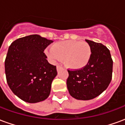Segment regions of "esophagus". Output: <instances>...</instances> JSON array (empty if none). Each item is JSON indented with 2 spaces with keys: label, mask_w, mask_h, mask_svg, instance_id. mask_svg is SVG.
<instances>
[{
  "label": "esophagus",
  "mask_w": 125,
  "mask_h": 125,
  "mask_svg": "<svg viewBox=\"0 0 125 125\" xmlns=\"http://www.w3.org/2000/svg\"><path fill=\"white\" fill-rule=\"evenodd\" d=\"M63 67L62 66V65H57V71H59L60 70H61V69H62Z\"/></svg>",
  "instance_id": "obj_1"
}]
</instances>
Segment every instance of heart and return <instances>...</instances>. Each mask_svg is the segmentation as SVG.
Returning a JSON list of instances; mask_svg holds the SVG:
<instances>
[{"label":"heart","instance_id":"obj_1","mask_svg":"<svg viewBox=\"0 0 125 125\" xmlns=\"http://www.w3.org/2000/svg\"><path fill=\"white\" fill-rule=\"evenodd\" d=\"M52 62L64 60L65 65L72 70L86 67L91 58V48L85 41H65L54 43L45 51Z\"/></svg>","mask_w":125,"mask_h":125}]
</instances>
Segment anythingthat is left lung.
<instances>
[{
    "label": "left lung",
    "instance_id": "left-lung-1",
    "mask_svg": "<svg viewBox=\"0 0 125 125\" xmlns=\"http://www.w3.org/2000/svg\"><path fill=\"white\" fill-rule=\"evenodd\" d=\"M91 48L88 64L80 70H68L67 87L71 96L82 100L93 99L106 89L112 80L113 62L104 45L86 39Z\"/></svg>",
    "mask_w": 125,
    "mask_h": 125
}]
</instances>
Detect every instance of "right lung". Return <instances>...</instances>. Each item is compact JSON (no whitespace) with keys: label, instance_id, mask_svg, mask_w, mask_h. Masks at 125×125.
Segmentation results:
<instances>
[{"label":"right lung","instance_id":"right-lung-1","mask_svg":"<svg viewBox=\"0 0 125 125\" xmlns=\"http://www.w3.org/2000/svg\"><path fill=\"white\" fill-rule=\"evenodd\" d=\"M39 35L17 39L9 47L4 62L7 84L25 102L36 103L47 98L57 76L55 65L46 60L44 50L53 43Z\"/></svg>","mask_w":125,"mask_h":125}]
</instances>
